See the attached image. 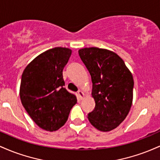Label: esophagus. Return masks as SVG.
<instances>
[{
    "label": "esophagus",
    "mask_w": 160,
    "mask_h": 160,
    "mask_svg": "<svg viewBox=\"0 0 160 160\" xmlns=\"http://www.w3.org/2000/svg\"><path fill=\"white\" fill-rule=\"evenodd\" d=\"M78 94L79 98H80V100H82V99L84 98V96H85V94H84V92L82 91H81V90H79Z\"/></svg>",
    "instance_id": "esophagus-1"
}]
</instances>
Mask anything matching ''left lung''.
Listing matches in <instances>:
<instances>
[{"instance_id": "obj_1", "label": "left lung", "mask_w": 160, "mask_h": 160, "mask_svg": "<svg viewBox=\"0 0 160 160\" xmlns=\"http://www.w3.org/2000/svg\"><path fill=\"white\" fill-rule=\"evenodd\" d=\"M78 52L92 82L95 107L88 120L99 131H111L126 119L132 107V74L123 60L109 49L86 47Z\"/></svg>"}]
</instances>
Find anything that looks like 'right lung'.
Here are the masks:
<instances>
[{
    "label": "right lung",
    "instance_id": "add662e5",
    "mask_svg": "<svg viewBox=\"0 0 160 160\" xmlns=\"http://www.w3.org/2000/svg\"><path fill=\"white\" fill-rule=\"evenodd\" d=\"M71 53L65 47L48 49L34 58L22 75V104L33 121L46 131H56L64 126L77 104L76 95L64 87L62 73Z\"/></svg>",
    "mask_w": 160,
    "mask_h": 160
}]
</instances>
